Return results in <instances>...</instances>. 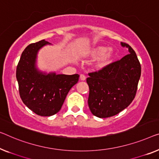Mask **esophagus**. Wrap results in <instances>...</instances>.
I'll list each match as a JSON object with an SVG mask.
<instances>
[{
	"label": "esophagus",
	"instance_id": "obj_1",
	"mask_svg": "<svg viewBox=\"0 0 159 159\" xmlns=\"http://www.w3.org/2000/svg\"><path fill=\"white\" fill-rule=\"evenodd\" d=\"M80 80H86V76L84 74H80Z\"/></svg>",
	"mask_w": 159,
	"mask_h": 159
}]
</instances>
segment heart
<instances>
[{"instance_id":"obj_1","label":"heart","mask_w":159,"mask_h":159,"mask_svg":"<svg viewBox=\"0 0 159 159\" xmlns=\"http://www.w3.org/2000/svg\"><path fill=\"white\" fill-rule=\"evenodd\" d=\"M86 56L90 58H99L94 63L96 69L101 70L111 63L115 56V51L113 48L105 46H97L86 51Z\"/></svg>"}]
</instances>
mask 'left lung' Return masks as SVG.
<instances>
[{"label": "left lung", "mask_w": 159, "mask_h": 159, "mask_svg": "<svg viewBox=\"0 0 159 159\" xmlns=\"http://www.w3.org/2000/svg\"><path fill=\"white\" fill-rule=\"evenodd\" d=\"M129 53L98 72L89 73L88 103L98 118L111 117L127 108L134 100L141 77V68L135 51L120 43Z\"/></svg>", "instance_id": "obj_1"}]
</instances>
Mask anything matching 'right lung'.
Segmentation results:
<instances>
[{"label": "right lung", "instance_id": "add662e5", "mask_svg": "<svg viewBox=\"0 0 159 159\" xmlns=\"http://www.w3.org/2000/svg\"><path fill=\"white\" fill-rule=\"evenodd\" d=\"M48 42L42 40L31 43L21 54L16 68L19 93L23 103L41 116H51L61 110L70 89L77 84L79 75L46 73L37 68L40 49Z\"/></svg>", "mask_w": 159, "mask_h": 159}]
</instances>
